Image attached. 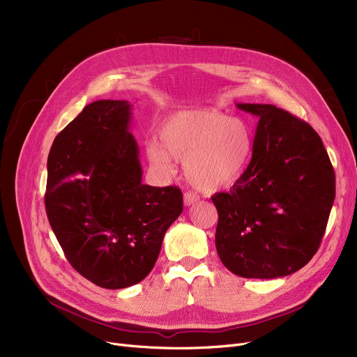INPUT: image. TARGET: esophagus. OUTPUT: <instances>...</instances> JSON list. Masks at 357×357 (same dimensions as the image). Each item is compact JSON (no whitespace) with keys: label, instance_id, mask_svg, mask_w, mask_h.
I'll list each match as a JSON object with an SVG mask.
<instances>
[{"label":"esophagus","instance_id":"1","mask_svg":"<svg viewBox=\"0 0 357 357\" xmlns=\"http://www.w3.org/2000/svg\"><path fill=\"white\" fill-rule=\"evenodd\" d=\"M198 199H199V197L194 192H185L183 194V204L186 205V207H191V205L198 202Z\"/></svg>","mask_w":357,"mask_h":357}]
</instances>
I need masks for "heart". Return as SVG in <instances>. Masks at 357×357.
Here are the masks:
<instances>
[{
	"instance_id": "heart-1",
	"label": "heart",
	"mask_w": 357,
	"mask_h": 357,
	"mask_svg": "<svg viewBox=\"0 0 357 357\" xmlns=\"http://www.w3.org/2000/svg\"><path fill=\"white\" fill-rule=\"evenodd\" d=\"M159 137L162 144H147L152 167L172 175L174 159L183 162L186 181L201 192L234 185L245 175L253 152L249 127L214 109L175 112L162 123Z\"/></svg>"
}]
</instances>
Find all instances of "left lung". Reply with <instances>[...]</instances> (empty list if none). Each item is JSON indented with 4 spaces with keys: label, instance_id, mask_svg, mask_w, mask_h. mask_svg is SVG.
Masks as SVG:
<instances>
[{
    "label": "left lung",
    "instance_id": "obj_1",
    "mask_svg": "<svg viewBox=\"0 0 357 357\" xmlns=\"http://www.w3.org/2000/svg\"><path fill=\"white\" fill-rule=\"evenodd\" d=\"M259 117L252 160L218 211L217 253L234 275L273 279L304 268L320 248L335 176L317 131L271 104H237Z\"/></svg>",
    "mask_w": 357,
    "mask_h": 357
}]
</instances>
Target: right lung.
<instances>
[{"instance_id": "add662e5", "label": "right lung", "mask_w": 357, "mask_h": 357, "mask_svg": "<svg viewBox=\"0 0 357 357\" xmlns=\"http://www.w3.org/2000/svg\"><path fill=\"white\" fill-rule=\"evenodd\" d=\"M130 120L128 101L91 102L56 136L47 158L50 227L72 268L107 289L150 273L183 208L178 186L142 182Z\"/></svg>"}]
</instances>
